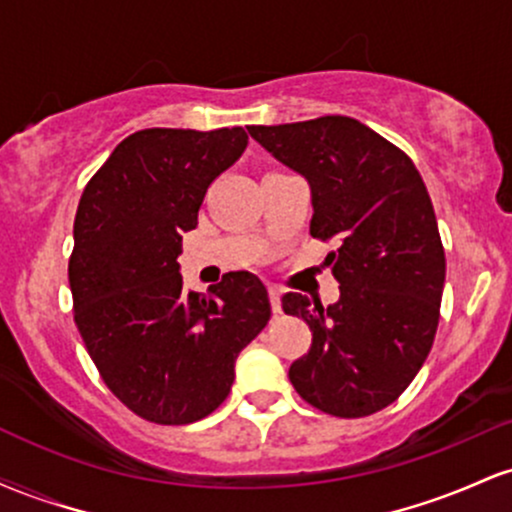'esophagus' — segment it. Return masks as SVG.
Masks as SVG:
<instances>
[{"label": "esophagus", "mask_w": 512, "mask_h": 512, "mask_svg": "<svg viewBox=\"0 0 512 512\" xmlns=\"http://www.w3.org/2000/svg\"><path fill=\"white\" fill-rule=\"evenodd\" d=\"M269 303H272V310L276 315L281 313V289L279 286H269Z\"/></svg>", "instance_id": "1"}]
</instances>
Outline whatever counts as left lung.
Here are the masks:
<instances>
[{
    "mask_svg": "<svg viewBox=\"0 0 512 512\" xmlns=\"http://www.w3.org/2000/svg\"><path fill=\"white\" fill-rule=\"evenodd\" d=\"M248 132L308 180L310 236L339 243L327 255L337 303L281 298L313 332L308 354L291 363V385L339 419L375 414L407 390L438 330L445 250L424 180L399 146L354 117Z\"/></svg>",
    "mask_w": 512,
    "mask_h": 512,
    "instance_id": "left-lung-1",
    "label": "left lung"
}]
</instances>
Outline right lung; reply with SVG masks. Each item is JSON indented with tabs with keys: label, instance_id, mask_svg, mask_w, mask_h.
<instances>
[{
	"label": "right lung",
	"instance_id": "obj_1",
	"mask_svg": "<svg viewBox=\"0 0 512 512\" xmlns=\"http://www.w3.org/2000/svg\"><path fill=\"white\" fill-rule=\"evenodd\" d=\"M248 146L243 127L129 134L86 182L74 219V322L103 383L151 424L204 419L231 392L236 358L269 322L267 289L231 272L182 289V231Z\"/></svg>",
	"mask_w": 512,
	"mask_h": 512
}]
</instances>
